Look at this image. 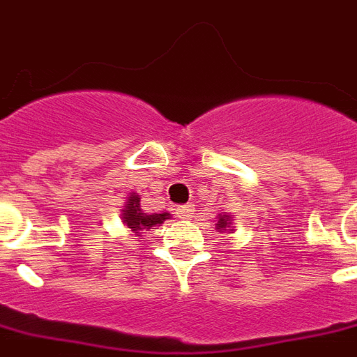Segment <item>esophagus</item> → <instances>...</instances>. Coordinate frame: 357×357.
<instances>
[{"mask_svg":"<svg viewBox=\"0 0 357 357\" xmlns=\"http://www.w3.org/2000/svg\"><path fill=\"white\" fill-rule=\"evenodd\" d=\"M192 214H194L192 205H183V207L176 208V216H178V218H181V220L192 218Z\"/></svg>","mask_w":357,"mask_h":357,"instance_id":"esophagus-1","label":"esophagus"}]
</instances>
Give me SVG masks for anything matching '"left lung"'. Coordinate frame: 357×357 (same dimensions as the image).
Segmentation results:
<instances>
[{"instance_id":"1","label":"left lung","mask_w":357,"mask_h":357,"mask_svg":"<svg viewBox=\"0 0 357 357\" xmlns=\"http://www.w3.org/2000/svg\"><path fill=\"white\" fill-rule=\"evenodd\" d=\"M216 229H222V231H229L233 233L234 225H233V214L224 213L218 216V224H216Z\"/></svg>"}]
</instances>
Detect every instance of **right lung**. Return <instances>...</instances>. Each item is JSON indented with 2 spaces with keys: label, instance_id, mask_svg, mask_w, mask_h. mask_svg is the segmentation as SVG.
Segmentation results:
<instances>
[{
  "label": "right lung",
  "instance_id": "add662e5",
  "mask_svg": "<svg viewBox=\"0 0 357 357\" xmlns=\"http://www.w3.org/2000/svg\"><path fill=\"white\" fill-rule=\"evenodd\" d=\"M139 202H141V198H139L137 194H130L128 202H126V207L123 208V214H121V216H123V224L126 225V227L132 229L137 236H141L139 233H141L143 229H152L155 227V225L163 224L165 220L170 218L169 213H144L143 208H141V205H139Z\"/></svg>",
  "mask_w": 357,
  "mask_h": 357
}]
</instances>
